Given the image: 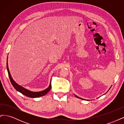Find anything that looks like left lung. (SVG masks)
<instances>
[{
	"label": "left lung",
	"mask_w": 124,
	"mask_h": 124,
	"mask_svg": "<svg viewBox=\"0 0 124 124\" xmlns=\"http://www.w3.org/2000/svg\"><path fill=\"white\" fill-rule=\"evenodd\" d=\"M111 87H110V88H111ZM110 89H108V91H109V90H110ZM75 96H76V97H77V98H80V99H83V100H85V99H82V98H80V97H78V96H76V95H75Z\"/></svg>",
	"instance_id": "obj_1"
}]
</instances>
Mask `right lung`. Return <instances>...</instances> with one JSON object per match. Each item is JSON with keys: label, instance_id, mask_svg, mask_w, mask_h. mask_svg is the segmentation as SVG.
Masks as SVG:
<instances>
[{"label": "right lung", "instance_id": "1", "mask_svg": "<svg viewBox=\"0 0 124 124\" xmlns=\"http://www.w3.org/2000/svg\"><path fill=\"white\" fill-rule=\"evenodd\" d=\"M7 59H8V58H7ZM7 71H8V75H9L11 84H12L14 88L16 89L17 91L20 92L21 93H22V94L24 95L25 96L28 97H31V98H37V97H39L45 95L50 91V89L51 88V81L50 82L49 86H48L46 89L43 90L42 91L34 92H31V91H29V90L26 89L23 87H22V86L17 84L16 82L13 80L12 77L11 76V74L10 73V71L9 70L8 65V61H7Z\"/></svg>", "mask_w": 124, "mask_h": 124}]
</instances>
